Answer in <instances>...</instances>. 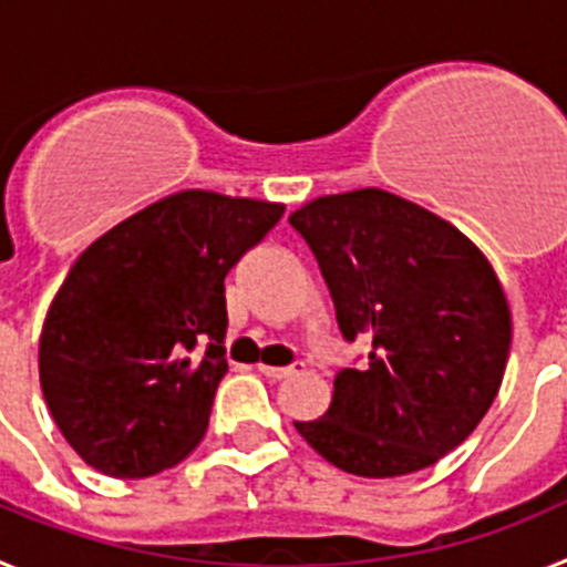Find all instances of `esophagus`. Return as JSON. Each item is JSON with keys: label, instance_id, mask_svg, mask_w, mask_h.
<instances>
[{"label": "esophagus", "instance_id": "1", "mask_svg": "<svg viewBox=\"0 0 567 567\" xmlns=\"http://www.w3.org/2000/svg\"><path fill=\"white\" fill-rule=\"evenodd\" d=\"M300 369H303V363H298V360L289 365H258V372L269 380H284V378H289V374L300 372Z\"/></svg>", "mask_w": 567, "mask_h": 567}]
</instances>
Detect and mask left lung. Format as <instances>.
<instances>
[{"label":"left lung","instance_id":"left-lung-1","mask_svg":"<svg viewBox=\"0 0 567 567\" xmlns=\"http://www.w3.org/2000/svg\"><path fill=\"white\" fill-rule=\"evenodd\" d=\"M327 280L346 343L329 412L295 423L340 471L403 477L454 452L491 409L511 349L497 275L463 233L383 189L323 195L289 215Z\"/></svg>","mask_w":567,"mask_h":567}]
</instances>
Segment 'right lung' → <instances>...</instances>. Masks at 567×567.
<instances>
[{"instance_id": "obj_1", "label": "right lung", "mask_w": 567, "mask_h": 567, "mask_svg": "<svg viewBox=\"0 0 567 567\" xmlns=\"http://www.w3.org/2000/svg\"><path fill=\"white\" fill-rule=\"evenodd\" d=\"M280 215V204L184 189L79 255L44 318L39 380L84 463L153 477L202 443L227 374L224 278Z\"/></svg>"}]
</instances>
